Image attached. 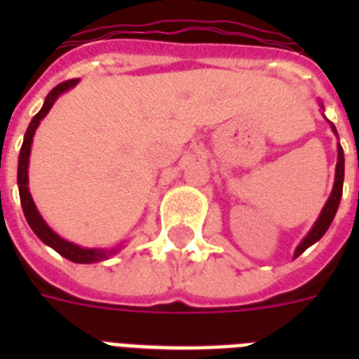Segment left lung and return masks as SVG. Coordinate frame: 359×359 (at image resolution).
Instances as JSON below:
<instances>
[{
    "label": "left lung",
    "mask_w": 359,
    "mask_h": 359,
    "mask_svg": "<svg viewBox=\"0 0 359 359\" xmlns=\"http://www.w3.org/2000/svg\"><path fill=\"white\" fill-rule=\"evenodd\" d=\"M332 130H334V134H337V130L332 124ZM343 179H345V154H343V147L337 143V165H335V182H334V190L330 194L328 201L324 205L323 212L318 216V219L315 222V225L311 227V231L307 233V236L300 242V245L296 248L294 251V259L298 255H302L304 251L313 245L317 240H320L324 236V233L328 231V227L332 225L335 218V212H337V208H339L341 203V196H343Z\"/></svg>",
    "instance_id": "8db88e82"
}]
</instances>
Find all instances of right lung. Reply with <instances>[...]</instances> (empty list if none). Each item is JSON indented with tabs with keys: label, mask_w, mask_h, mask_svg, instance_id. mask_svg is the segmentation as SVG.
<instances>
[{
	"label": "right lung",
	"mask_w": 359,
	"mask_h": 359,
	"mask_svg": "<svg viewBox=\"0 0 359 359\" xmlns=\"http://www.w3.org/2000/svg\"><path fill=\"white\" fill-rule=\"evenodd\" d=\"M78 83V80H69L59 83L48 93L46 100H44V106L41 108V111L31 119L29 126L25 130L24 143H22V149H20L18 156V190H20V203H22V208H24V216L27 219V224L33 229L39 238L44 242L46 245L53 248L57 251L59 255H63L65 259H69L72 262H80V264H91V262L106 261L109 255H114L121 248H114V250H98V248H81V245H76L69 240L61 238L57 233H53L48 224L42 219L41 212L36 210L35 203H33V197L29 194V188H27V165H29V154H31V143H33V135H35L36 126L41 124V121L46 117V114L50 111V108L53 106V102L57 100L59 95L65 91H69L70 87H74Z\"/></svg>",
	"instance_id": "add662e5"
}]
</instances>
